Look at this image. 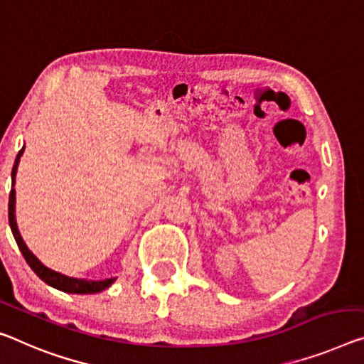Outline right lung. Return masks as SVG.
I'll return each mask as SVG.
<instances>
[{"label": "right lung", "mask_w": 364, "mask_h": 364, "mask_svg": "<svg viewBox=\"0 0 364 364\" xmlns=\"http://www.w3.org/2000/svg\"><path fill=\"white\" fill-rule=\"evenodd\" d=\"M24 148L18 153L13 166V172H11V193H9V205H8V216H9V226L11 231H13V236L18 242V247L24 255V259L29 267L33 270V273L46 282L47 284H50L52 288H57L60 291L65 293H71V294H94V293H100L104 289H107L112 283L115 282L117 278H105V279H85V278H73V277H66L63 273L55 272L52 268H48L42 264L41 260L33 255L29 247H27L24 239H22L19 229H18V223H16V174H18V166L21 161V156L24 153Z\"/></svg>", "instance_id": "1"}]
</instances>
